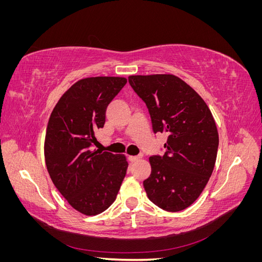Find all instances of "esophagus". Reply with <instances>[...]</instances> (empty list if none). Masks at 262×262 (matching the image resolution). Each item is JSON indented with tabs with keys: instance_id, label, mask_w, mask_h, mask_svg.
<instances>
[{
	"instance_id": "34e87169",
	"label": "esophagus",
	"mask_w": 262,
	"mask_h": 262,
	"mask_svg": "<svg viewBox=\"0 0 262 262\" xmlns=\"http://www.w3.org/2000/svg\"><path fill=\"white\" fill-rule=\"evenodd\" d=\"M141 157H142V155H138V156H129V157H128V160H129L131 163H134V162H137L138 160H140Z\"/></svg>"
}]
</instances>
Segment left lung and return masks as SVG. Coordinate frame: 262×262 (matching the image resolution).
Masks as SVG:
<instances>
[{"mask_svg": "<svg viewBox=\"0 0 262 262\" xmlns=\"http://www.w3.org/2000/svg\"><path fill=\"white\" fill-rule=\"evenodd\" d=\"M129 83L145 102L154 133L168 136L165 154L149 157L146 194L165 211L185 210L199 198L215 165V121L200 95L175 75H131Z\"/></svg>", "mask_w": 262, "mask_h": 262, "instance_id": "obj_1", "label": "left lung"}]
</instances>
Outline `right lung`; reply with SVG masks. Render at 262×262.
<instances>
[{
    "mask_svg": "<svg viewBox=\"0 0 262 262\" xmlns=\"http://www.w3.org/2000/svg\"><path fill=\"white\" fill-rule=\"evenodd\" d=\"M126 78H83L62 95L53 108L45 140L47 169L71 207L97 215L116 200L126 173L124 155L92 148L95 133L106 121V109Z\"/></svg>",
    "mask_w": 262,
    "mask_h": 262,
    "instance_id": "obj_1",
    "label": "right lung"
}]
</instances>
